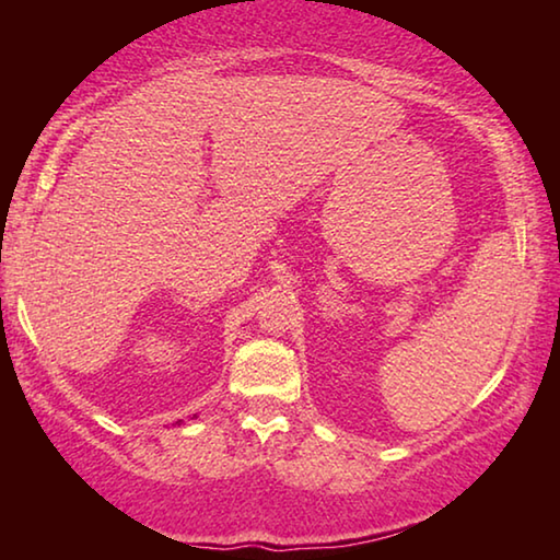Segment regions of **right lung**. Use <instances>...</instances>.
<instances>
[{
  "label": "right lung",
  "mask_w": 560,
  "mask_h": 560,
  "mask_svg": "<svg viewBox=\"0 0 560 560\" xmlns=\"http://www.w3.org/2000/svg\"><path fill=\"white\" fill-rule=\"evenodd\" d=\"M195 417H197V415H195ZM195 417H192V420H195ZM177 424H179V422H177Z\"/></svg>",
  "instance_id": "add662e5"
}]
</instances>
